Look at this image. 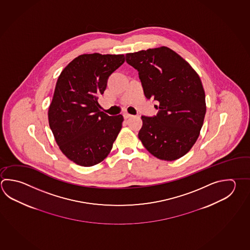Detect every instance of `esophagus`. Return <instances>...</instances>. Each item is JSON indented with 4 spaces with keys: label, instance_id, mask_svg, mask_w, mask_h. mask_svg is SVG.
I'll return each mask as SVG.
<instances>
[{
    "label": "esophagus",
    "instance_id": "esophagus-1",
    "mask_svg": "<svg viewBox=\"0 0 250 250\" xmlns=\"http://www.w3.org/2000/svg\"><path fill=\"white\" fill-rule=\"evenodd\" d=\"M123 116H124V118H125V119H127V118H131V117H132V115H131V114L127 113V112H125V113L123 114Z\"/></svg>",
    "mask_w": 250,
    "mask_h": 250
}]
</instances>
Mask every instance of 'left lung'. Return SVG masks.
Wrapping results in <instances>:
<instances>
[{"label": "left lung", "mask_w": 250, "mask_h": 250, "mask_svg": "<svg viewBox=\"0 0 250 250\" xmlns=\"http://www.w3.org/2000/svg\"><path fill=\"white\" fill-rule=\"evenodd\" d=\"M147 99L158 101V114L142 116L139 139L151 155L174 161L188 152L200 135L206 113L205 92L197 72L169 47L128 53Z\"/></svg>", "instance_id": "obj_1"}]
</instances>
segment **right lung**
<instances>
[{"label": "right lung", "mask_w": 250, "mask_h": 250, "mask_svg": "<svg viewBox=\"0 0 250 250\" xmlns=\"http://www.w3.org/2000/svg\"><path fill=\"white\" fill-rule=\"evenodd\" d=\"M125 62L124 55L83 54L62 70L47 117L55 141L76 165L90 167L108 156L122 128V115L101 111L108 76Z\"/></svg>", "instance_id": "obj_1"}]
</instances>
